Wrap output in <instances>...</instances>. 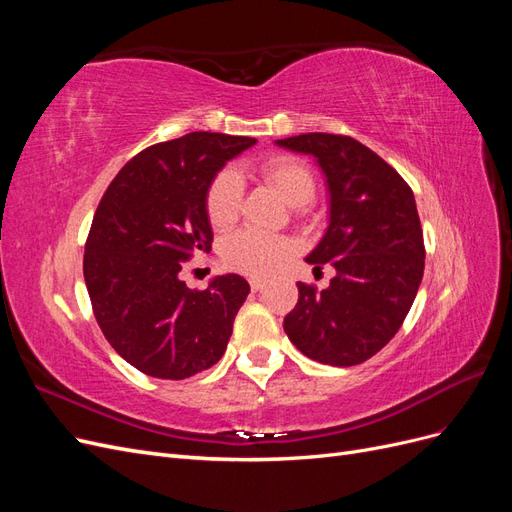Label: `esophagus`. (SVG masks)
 I'll return each instance as SVG.
<instances>
[{"mask_svg": "<svg viewBox=\"0 0 512 512\" xmlns=\"http://www.w3.org/2000/svg\"><path fill=\"white\" fill-rule=\"evenodd\" d=\"M265 280H262V277H252V280H250V288L254 290V292H258V290H262V288H265Z\"/></svg>", "mask_w": 512, "mask_h": 512, "instance_id": "1", "label": "esophagus"}]
</instances>
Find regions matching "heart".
I'll return each mask as SVG.
<instances>
[{
	"mask_svg": "<svg viewBox=\"0 0 512 512\" xmlns=\"http://www.w3.org/2000/svg\"><path fill=\"white\" fill-rule=\"evenodd\" d=\"M262 179L280 194L288 205L303 207L316 194V179L309 166L292 156H275L258 166ZM243 183L237 173L222 170L209 183L205 194V213L215 230L230 228L239 218ZM294 252V243L286 237L262 235L256 230H239L220 245L224 267L243 275L262 277L284 265Z\"/></svg>",
	"mask_w": 512,
	"mask_h": 512,
	"instance_id": "obj_1",
	"label": "heart"
}]
</instances>
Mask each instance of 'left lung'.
I'll list each match as a JSON object with an SVG mask.
<instances>
[{"label":"left lung","mask_w":512,"mask_h":512,"mask_svg":"<svg viewBox=\"0 0 512 512\" xmlns=\"http://www.w3.org/2000/svg\"><path fill=\"white\" fill-rule=\"evenodd\" d=\"M275 143L314 156L327 177L329 228L305 260L314 269L327 262L335 269L324 290L297 284L299 301L284 331L309 359L359 365L395 337L423 280L414 194L393 166L352 136L309 132Z\"/></svg>","instance_id":"8db88e82"}]
</instances>
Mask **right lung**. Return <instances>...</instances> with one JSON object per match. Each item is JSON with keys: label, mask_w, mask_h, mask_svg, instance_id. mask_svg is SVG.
Listing matches in <instances>:
<instances>
[{"label": "right lung", "mask_w": 512, "mask_h": 512, "mask_svg": "<svg viewBox=\"0 0 512 512\" xmlns=\"http://www.w3.org/2000/svg\"><path fill=\"white\" fill-rule=\"evenodd\" d=\"M252 145L256 138L218 132L151 145L100 200L83 258L91 307L108 344L147 376L190 378L228 346L250 284L228 273L190 290L179 273L194 254L211 250V179Z\"/></svg>", "instance_id": "add662e5"}]
</instances>
